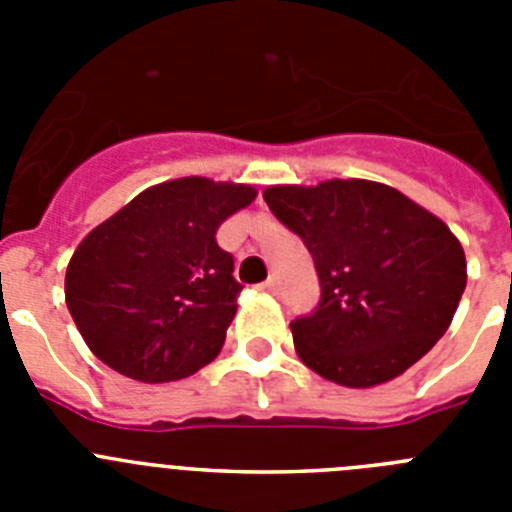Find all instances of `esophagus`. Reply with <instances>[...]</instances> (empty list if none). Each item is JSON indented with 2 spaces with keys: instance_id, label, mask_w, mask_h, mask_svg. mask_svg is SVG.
<instances>
[{
  "instance_id": "obj_1",
  "label": "esophagus",
  "mask_w": 512,
  "mask_h": 512,
  "mask_svg": "<svg viewBox=\"0 0 512 512\" xmlns=\"http://www.w3.org/2000/svg\"><path fill=\"white\" fill-rule=\"evenodd\" d=\"M261 289H264V292H271V295H274V292H277V289H279V282H277V279H274V277H271V279H266L264 284H261Z\"/></svg>"
}]
</instances>
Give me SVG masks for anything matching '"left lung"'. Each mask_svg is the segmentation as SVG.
Listing matches in <instances>:
<instances>
[{
	"mask_svg": "<svg viewBox=\"0 0 512 512\" xmlns=\"http://www.w3.org/2000/svg\"><path fill=\"white\" fill-rule=\"evenodd\" d=\"M264 200L318 269V310L289 323L312 372L354 390L377 387L408 372L449 330L467 259L441 217L369 179L277 184Z\"/></svg>",
	"mask_w": 512,
	"mask_h": 512,
	"instance_id": "8db88e82",
	"label": "left lung"
}]
</instances>
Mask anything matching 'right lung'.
I'll return each instance as SVG.
<instances>
[{"label": "right lung", "mask_w": 512, "mask_h": 512, "mask_svg": "<svg viewBox=\"0 0 512 512\" xmlns=\"http://www.w3.org/2000/svg\"><path fill=\"white\" fill-rule=\"evenodd\" d=\"M251 184L184 176L143 189L79 243L66 307L99 361L146 384L200 372L225 343L241 284L217 228Z\"/></svg>", "instance_id": "add662e5"}]
</instances>
